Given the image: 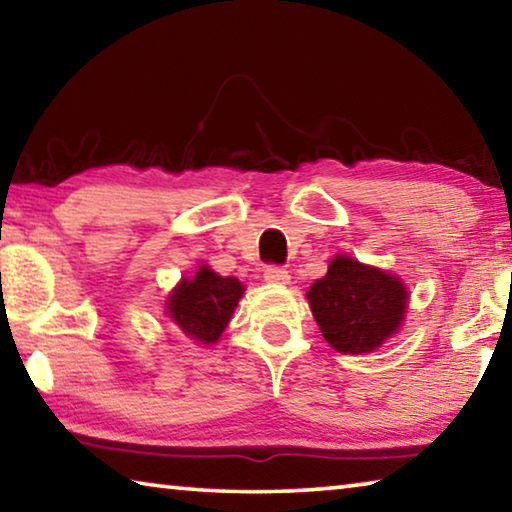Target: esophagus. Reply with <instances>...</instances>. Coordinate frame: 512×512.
<instances>
[{
	"instance_id": "esophagus-1",
	"label": "esophagus",
	"mask_w": 512,
	"mask_h": 512,
	"mask_svg": "<svg viewBox=\"0 0 512 512\" xmlns=\"http://www.w3.org/2000/svg\"><path fill=\"white\" fill-rule=\"evenodd\" d=\"M264 280L271 282V284H289L291 275H289L287 268H282V266H277V264H268L264 268Z\"/></svg>"
}]
</instances>
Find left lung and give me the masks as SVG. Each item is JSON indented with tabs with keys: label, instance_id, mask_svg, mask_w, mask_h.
I'll list each match as a JSON object with an SVG mask.
<instances>
[{
	"label": "left lung",
	"instance_id": "8db88e82",
	"mask_svg": "<svg viewBox=\"0 0 512 512\" xmlns=\"http://www.w3.org/2000/svg\"><path fill=\"white\" fill-rule=\"evenodd\" d=\"M307 298L327 343L345 354L379 348L400 327L409 300L397 277L343 255L329 264Z\"/></svg>",
	"mask_w": 512,
	"mask_h": 512
}]
</instances>
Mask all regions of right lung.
Wrapping results in <instances>:
<instances>
[{
    "mask_svg": "<svg viewBox=\"0 0 512 512\" xmlns=\"http://www.w3.org/2000/svg\"><path fill=\"white\" fill-rule=\"evenodd\" d=\"M244 293L235 277H221L203 266L194 280H183L169 298V316L187 336L214 343Z\"/></svg>",
    "mask_w": 512,
    "mask_h": 512,
    "instance_id": "obj_1",
    "label": "right lung"
}]
</instances>
